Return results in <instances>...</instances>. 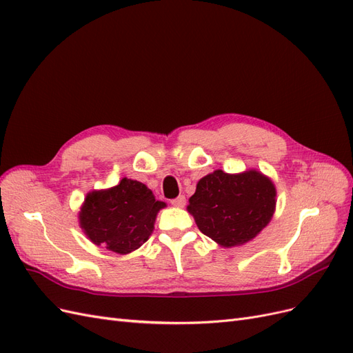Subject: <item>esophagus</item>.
Listing matches in <instances>:
<instances>
[{
  "mask_svg": "<svg viewBox=\"0 0 353 353\" xmlns=\"http://www.w3.org/2000/svg\"><path fill=\"white\" fill-rule=\"evenodd\" d=\"M185 197L184 196H178L176 199H174L172 201H170V203H172V205L175 206V208H184L185 206Z\"/></svg>",
  "mask_w": 353,
  "mask_h": 353,
  "instance_id": "esophagus-1",
  "label": "esophagus"
}]
</instances>
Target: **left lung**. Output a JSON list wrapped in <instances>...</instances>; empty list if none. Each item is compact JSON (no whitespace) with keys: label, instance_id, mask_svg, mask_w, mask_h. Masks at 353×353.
Instances as JSON below:
<instances>
[{"label":"left lung","instance_id":"left-lung-1","mask_svg":"<svg viewBox=\"0 0 353 353\" xmlns=\"http://www.w3.org/2000/svg\"><path fill=\"white\" fill-rule=\"evenodd\" d=\"M276 188L258 169L227 174L221 169L203 176L187 210L199 230L221 248L253 240L272 219Z\"/></svg>","mask_w":353,"mask_h":353}]
</instances>
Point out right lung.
I'll return each mask as SVG.
<instances>
[{
  "instance_id": "1",
  "label": "right lung",
  "mask_w": 353,
  "mask_h": 353,
  "mask_svg": "<svg viewBox=\"0 0 353 353\" xmlns=\"http://www.w3.org/2000/svg\"><path fill=\"white\" fill-rule=\"evenodd\" d=\"M163 208L166 203L156 200L145 184L122 178L114 187L90 191L79 210V227L95 245L128 254L152 236Z\"/></svg>"
}]
</instances>
